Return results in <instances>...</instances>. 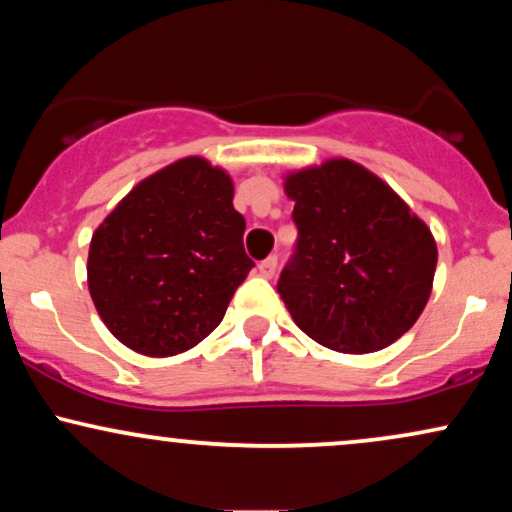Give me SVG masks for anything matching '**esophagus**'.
Here are the masks:
<instances>
[{
	"instance_id": "obj_1",
	"label": "esophagus",
	"mask_w": 512,
	"mask_h": 512,
	"mask_svg": "<svg viewBox=\"0 0 512 512\" xmlns=\"http://www.w3.org/2000/svg\"><path fill=\"white\" fill-rule=\"evenodd\" d=\"M257 269H260V274L264 276V279H272L274 272H276V257L269 255L267 260L260 262V267H257Z\"/></svg>"
}]
</instances>
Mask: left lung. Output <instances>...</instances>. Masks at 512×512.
Instances as JSON below:
<instances>
[{"label":"left lung","mask_w":512,"mask_h":512,"mask_svg":"<svg viewBox=\"0 0 512 512\" xmlns=\"http://www.w3.org/2000/svg\"><path fill=\"white\" fill-rule=\"evenodd\" d=\"M298 228L276 291L301 330L342 354L397 342L424 313L436 240L378 175L346 158L286 178Z\"/></svg>","instance_id":"1"}]
</instances>
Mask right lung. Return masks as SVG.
<instances>
[{
	"label": "right lung",
	"instance_id": "add662e5",
	"mask_svg": "<svg viewBox=\"0 0 512 512\" xmlns=\"http://www.w3.org/2000/svg\"><path fill=\"white\" fill-rule=\"evenodd\" d=\"M233 182L199 156L139 182L96 228L88 291L110 332L144 356H175L219 327L255 262Z\"/></svg>",
	"mask_w": 512,
	"mask_h": 512
}]
</instances>
